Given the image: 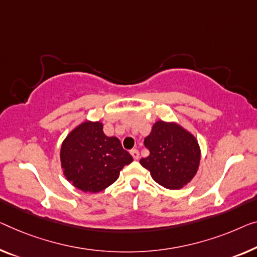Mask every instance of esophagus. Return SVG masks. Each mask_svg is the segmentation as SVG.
Segmentation results:
<instances>
[{
  "label": "esophagus",
  "instance_id": "obj_1",
  "mask_svg": "<svg viewBox=\"0 0 257 257\" xmlns=\"http://www.w3.org/2000/svg\"><path fill=\"white\" fill-rule=\"evenodd\" d=\"M130 155L133 156L134 159H139L140 158V152L139 150H136V149H133V150H130Z\"/></svg>",
  "mask_w": 257,
  "mask_h": 257
}]
</instances>
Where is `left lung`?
<instances>
[{
	"label": "left lung",
	"instance_id": "obj_1",
	"mask_svg": "<svg viewBox=\"0 0 257 257\" xmlns=\"http://www.w3.org/2000/svg\"><path fill=\"white\" fill-rule=\"evenodd\" d=\"M144 145L150 155L140 163L160 186L168 189L182 188L196 174L200 147L195 137L179 124L156 122Z\"/></svg>",
	"mask_w": 257,
	"mask_h": 257
}]
</instances>
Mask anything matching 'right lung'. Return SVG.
<instances>
[{"label":"right lung","mask_w":257,"mask_h":257,"mask_svg":"<svg viewBox=\"0 0 257 257\" xmlns=\"http://www.w3.org/2000/svg\"><path fill=\"white\" fill-rule=\"evenodd\" d=\"M60 157L68 181L89 193H99L112 185L123 166L133 162L120 140L106 136L100 122L90 121L69 134Z\"/></svg>","instance_id":"obj_1"}]
</instances>
